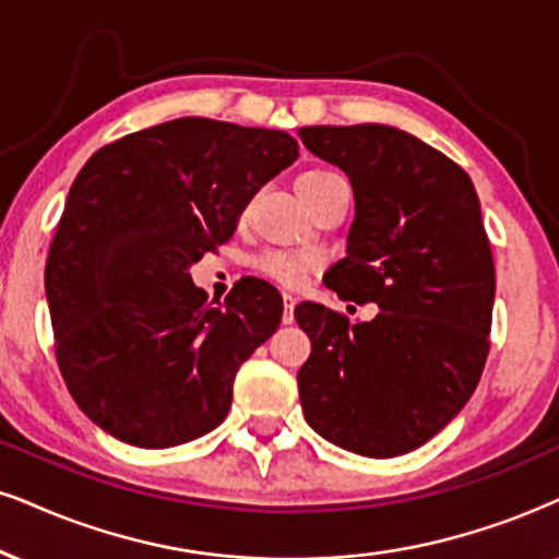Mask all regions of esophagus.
I'll return each instance as SVG.
<instances>
[{"instance_id": "34e87169", "label": "esophagus", "mask_w": 559, "mask_h": 559, "mask_svg": "<svg viewBox=\"0 0 559 559\" xmlns=\"http://www.w3.org/2000/svg\"><path fill=\"white\" fill-rule=\"evenodd\" d=\"M282 300H285V311H282V323H293L295 321V295L293 293H282Z\"/></svg>"}]
</instances>
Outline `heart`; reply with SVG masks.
Here are the masks:
<instances>
[{
    "mask_svg": "<svg viewBox=\"0 0 559 559\" xmlns=\"http://www.w3.org/2000/svg\"><path fill=\"white\" fill-rule=\"evenodd\" d=\"M336 174L332 170H306L298 178V183H313V181H323V178H332ZM253 266L259 269L261 274L269 280L280 282V285H298L306 277L308 272L316 266V257L313 253H293V251H266L253 261Z\"/></svg>",
    "mask_w": 559,
    "mask_h": 559,
    "instance_id": "obj_1",
    "label": "heart"
}]
</instances>
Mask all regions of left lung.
Wrapping results in <instances>:
<instances>
[{
  "instance_id": "obj_1",
  "label": "left lung",
  "mask_w": 559,
  "mask_h": 559,
  "mask_svg": "<svg viewBox=\"0 0 559 559\" xmlns=\"http://www.w3.org/2000/svg\"><path fill=\"white\" fill-rule=\"evenodd\" d=\"M302 144L353 183L347 257L323 285L376 302L349 323L295 308L311 340L298 373L306 423L344 451L391 459L438 436L477 389L495 302V264L472 178L385 123L302 127Z\"/></svg>"
}]
</instances>
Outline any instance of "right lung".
<instances>
[{
    "instance_id": "add662e5",
    "label": "right lung",
    "mask_w": 559,
    "mask_h": 559,
    "mask_svg": "<svg viewBox=\"0 0 559 559\" xmlns=\"http://www.w3.org/2000/svg\"><path fill=\"white\" fill-rule=\"evenodd\" d=\"M298 155L287 132L186 116L106 144L74 178L46 300L69 394L108 436L170 448L227 417L238 368L277 332L282 298L248 280L210 306L189 269Z\"/></svg>"
}]
</instances>
